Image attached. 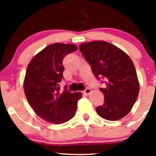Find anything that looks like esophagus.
Segmentation results:
<instances>
[{
  "mask_svg": "<svg viewBox=\"0 0 156 156\" xmlns=\"http://www.w3.org/2000/svg\"><path fill=\"white\" fill-rule=\"evenodd\" d=\"M83 93H84L85 94H87V95L90 94L91 93V90H90V88H87L86 90H85L84 91H83Z\"/></svg>",
  "mask_w": 156,
  "mask_h": 156,
  "instance_id": "obj_1",
  "label": "esophagus"
}]
</instances>
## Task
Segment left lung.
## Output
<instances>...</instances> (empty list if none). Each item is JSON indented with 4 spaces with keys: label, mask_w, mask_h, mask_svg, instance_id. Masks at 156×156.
Wrapping results in <instances>:
<instances>
[{
    "label": "left lung",
    "mask_w": 156,
    "mask_h": 156,
    "mask_svg": "<svg viewBox=\"0 0 156 156\" xmlns=\"http://www.w3.org/2000/svg\"><path fill=\"white\" fill-rule=\"evenodd\" d=\"M80 51L91 66L98 79L102 76L105 87V101L96 108L103 119L115 121L126 116L133 108L139 94V81L134 65L123 51L103 41L81 44Z\"/></svg>",
    "instance_id": "left-lung-1"
}]
</instances>
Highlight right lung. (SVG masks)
<instances>
[{
    "label": "right lung",
    "mask_w": 156,
    "mask_h": 156,
    "mask_svg": "<svg viewBox=\"0 0 156 156\" xmlns=\"http://www.w3.org/2000/svg\"><path fill=\"white\" fill-rule=\"evenodd\" d=\"M76 50L72 44H52L37 54L27 66L23 83L26 97L35 113L51 123L60 124L71 119L82 97L80 92H59L63 58Z\"/></svg>",
    "instance_id": "obj_1"
}]
</instances>
